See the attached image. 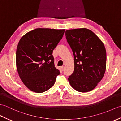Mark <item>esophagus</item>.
I'll return each instance as SVG.
<instances>
[{
  "label": "esophagus",
  "instance_id": "34e87169",
  "mask_svg": "<svg viewBox=\"0 0 121 121\" xmlns=\"http://www.w3.org/2000/svg\"><path fill=\"white\" fill-rule=\"evenodd\" d=\"M60 69H61V71H63L64 70V69H65V66H61V67H60Z\"/></svg>",
  "mask_w": 121,
  "mask_h": 121
}]
</instances>
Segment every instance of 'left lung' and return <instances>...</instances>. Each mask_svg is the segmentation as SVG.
<instances>
[{
  "label": "left lung",
  "instance_id": "left-lung-1",
  "mask_svg": "<svg viewBox=\"0 0 121 121\" xmlns=\"http://www.w3.org/2000/svg\"><path fill=\"white\" fill-rule=\"evenodd\" d=\"M67 42L74 57V71L68 80L76 91H92L104 75L107 55L104 43L91 30L86 28L65 31Z\"/></svg>",
  "mask_w": 121,
  "mask_h": 121
}]
</instances>
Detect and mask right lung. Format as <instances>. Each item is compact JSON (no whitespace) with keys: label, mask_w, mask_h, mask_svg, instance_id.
I'll list each match as a JSON object with an SVG mask.
<instances>
[{"label":"right lung","mask_w":121,"mask_h":121,"mask_svg":"<svg viewBox=\"0 0 121 121\" xmlns=\"http://www.w3.org/2000/svg\"><path fill=\"white\" fill-rule=\"evenodd\" d=\"M65 32V29L38 28L20 39L16 51L17 69L30 91L42 93L53 86L60 71L55 66L52 54Z\"/></svg>","instance_id":"right-lung-1"}]
</instances>
